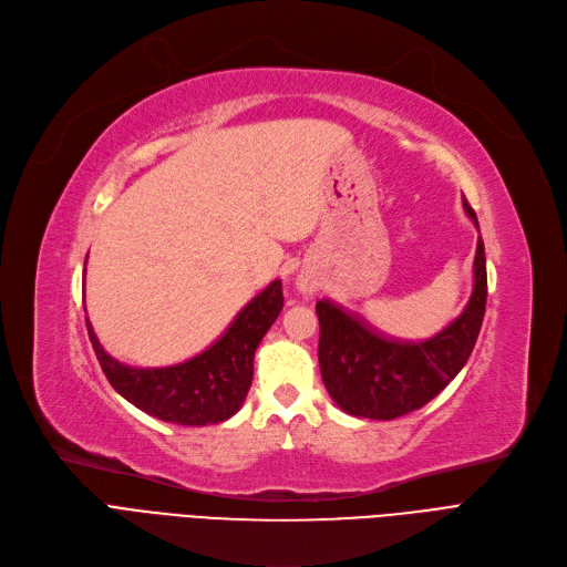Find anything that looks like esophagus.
<instances>
[{"mask_svg": "<svg viewBox=\"0 0 567 567\" xmlns=\"http://www.w3.org/2000/svg\"><path fill=\"white\" fill-rule=\"evenodd\" d=\"M300 290H302V292H307V290H309V286L302 281V284H300Z\"/></svg>", "mask_w": 567, "mask_h": 567, "instance_id": "1", "label": "esophagus"}]
</instances>
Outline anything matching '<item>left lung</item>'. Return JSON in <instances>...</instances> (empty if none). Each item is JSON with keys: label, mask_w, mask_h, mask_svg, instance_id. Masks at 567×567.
<instances>
[{"label": "left lung", "mask_w": 567, "mask_h": 567, "mask_svg": "<svg viewBox=\"0 0 567 567\" xmlns=\"http://www.w3.org/2000/svg\"><path fill=\"white\" fill-rule=\"evenodd\" d=\"M464 209L477 226L475 212ZM487 305V260L482 237L473 262V292L462 316L420 343L385 339L364 320L330 300H320L318 364L337 406L355 417L394 420L422 409L466 364L477 341Z\"/></svg>", "instance_id": "obj_1"}]
</instances>
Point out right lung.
<instances>
[{"label":"right lung","instance_id":"add662e5","mask_svg":"<svg viewBox=\"0 0 567 567\" xmlns=\"http://www.w3.org/2000/svg\"><path fill=\"white\" fill-rule=\"evenodd\" d=\"M284 309L281 281H272L237 313L221 339L200 355L173 367H128L111 358L87 320L90 341L105 379L133 406L152 417L184 426L228 420L247 399L254 379V355L265 332Z\"/></svg>","mask_w":567,"mask_h":567}]
</instances>
